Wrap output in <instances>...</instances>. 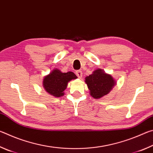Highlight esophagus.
Here are the masks:
<instances>
[{
  "mask_svg": "<svg viewBox=\"0 0 153 153\" xmlns=\"http://www.w3.org/2000/svg\"><path fill=\"white\" fill-rule=\"evenodd\" d=\"M76 76L79 77V78H81L82 77V72L81 70H77L76 71Z\"/></svg>",
  "mask_w": 153,
  "mask_h": 153,
  "instance_id": "obj_1",
  "label": "esophagus"
}]
</instances>
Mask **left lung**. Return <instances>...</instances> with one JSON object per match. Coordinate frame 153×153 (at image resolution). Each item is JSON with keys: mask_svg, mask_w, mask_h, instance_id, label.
Segmentation results:
<instances>
[{"mask_svg": "<svg viewBox=\"0 0 153 153\" xmlns=\"http://www.w3.org/2000/svg\"><path fill=\"white\" fill-rule=\"evenodd\" d=\"M85 79L90 95L94 98H100L108 94L115 84V80L111 76L105 74L100 69L95 70Z\"/></svg>", "mask_w": 153, "mask_h": 153, "instance_id": "obj_1", "label": "left lung"}]
</instances>
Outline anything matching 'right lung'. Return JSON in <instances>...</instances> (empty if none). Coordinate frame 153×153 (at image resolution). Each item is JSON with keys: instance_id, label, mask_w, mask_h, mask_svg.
Listing matches in <instances>:
<instances>
[{"instance_id": "right-lung-1", "label": "right lung", "mask_w": 153, "mask_h": 153, "mask_svg": "<svg viewBox=\"0 0 153 153\" xmlns=\"http://www.w3.org/2000/svg\"><path fill=\"white\" fill-rule=\"evenodd\" d=\"M77 76L71 71L62 73L58 69H55L45 77L43 86L46 91L55 97L64 95L63 91L66 89L67 84L71 79H76Z\"/></svg>"}]
</instances>
